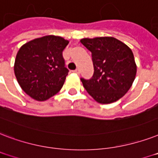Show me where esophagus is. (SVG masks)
Masks as SVG:
<instances>
[{"label": "esophagus", "instance_id": "1", "mask_svg": "<svg viewBox=\"0 0 158 158\" xmlns=\"http://www.w3.org/2000/svg\"><path fill=\"white\" fill-rule=\"evenodd\" d=\"M73 73H76V74H80V70H79V69H78V68H77V69H76V70L73 71Z\"/></svg>", "mask_w": 158, "mask_h": 158}]
</instances>
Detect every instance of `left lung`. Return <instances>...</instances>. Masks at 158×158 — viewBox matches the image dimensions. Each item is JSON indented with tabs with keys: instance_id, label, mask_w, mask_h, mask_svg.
Wrapping results in <instances>:
<instances>
[{
	"instance_id": "left-lung-1",
	"label": "left lung",
	"mask_w": 158,
	"mask_h": 158,
	"mask_svg": "<svg viewBox=\"0 0 158 158\" xmlns=\"http://www.w3.org/2000/svg\"><path fill=\"white\" fill-rule=\"evenodd\" d=\"M80 42L91 52L94 74L81 81L96 102L110 104L122 98L133 85L137 65L131 48L114 37L85 38Z\"/></svg>"
}]
</instances>
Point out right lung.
Returning <instances> with one entry per match:
<instances>
[{"label": "right lung", "mask_w": 158, "mask_h": 158, "mask_svg": "<svg viewBox=\"0 0 158 158\" xmlns=\"http://www.w3.org/2000/svg\"><path fill=\"white\" fill-rule=\"evenodd\" d=\"M68 44L60 36L46 35L20 47L15 60V75L31 98L47 101L62 89L68 74L62 51Z\"/></svg>", "instance_id": "1"}]
</instances>
